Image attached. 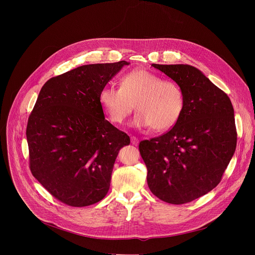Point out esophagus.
<instances>
[{
	"mask_svg": "<svg viewBox=\"0 0 255 255\" xmlns=\"http://www.w3.org/2000/svg\"><path fill=\"white\" fill-rule=\"evenodd\" d=\"M131 143L133 144V145H137L138 144V142H139V140H138V138H136L135 136H131Z\"/></svg>",
	"mask_w": 255,
	"mask_h": 255,
	"instance_id": "esophagus-1",
	"label": "esophagus"
}]
</instances>
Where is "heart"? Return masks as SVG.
<instances>
[{
    "instance_id": "obj_1",
    "label": "heart",
    "mask_w": 255,
    "mask_h": 255,
    "mask_svg": "<svg viewBox=\"0 0 255 255\" xmlns=\"http://www.w3.org/2000/svg\"><path fill=\"white\" fill-rule=\"evenodd\" d=\"M99 102L109 120L122 124L136 113L132 126L162 132L173 127L185 111L186 98L176 82L163 80L146 69H135L124 75L120 87L105 86L99 93Z\"/></svg>"
}]
</instances>
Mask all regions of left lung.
Wrapping results in <instances>:
<instances>
[{
	"mask_svg": "<svg viewBox=\"0 0 255 255\" xmlns=\"http://www.w3.org/2000/svg\"><path fill=\"white\" fill-rule=\"evenodd\" d=\"M184 90L185 111L165 134L139 143L151 193L163 202H192L221 181L236 149L232 103L198 68L151 64Z\"/></svg>",
	"mask_w": 255,
	"mask_h": 255,
	"instance_id": "1",
	"label": "left lung"
}]
</instances>
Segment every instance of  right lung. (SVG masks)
Returning a JSON list of instances; mask_svg holds the SVG:
<instances>
[{
	"label": "right lung",
	"mask_w": 255,
	"mask_h": 255,
	"mask_svg": "<svg viewBox=\"0 0 255 255\" xmlns=\"http://www.w3.org/2000/svg\"><path fill=\"white\" fill-rule=\"evenodd\" d=\"M128 64L79 66L48 80L38 95L26 129L30 170L63 204L90 206L110 189L116 157L130 138L105 119L99 93Z\"/></svg>",
	"instance_id": "obj_1"
}]
</instances>
